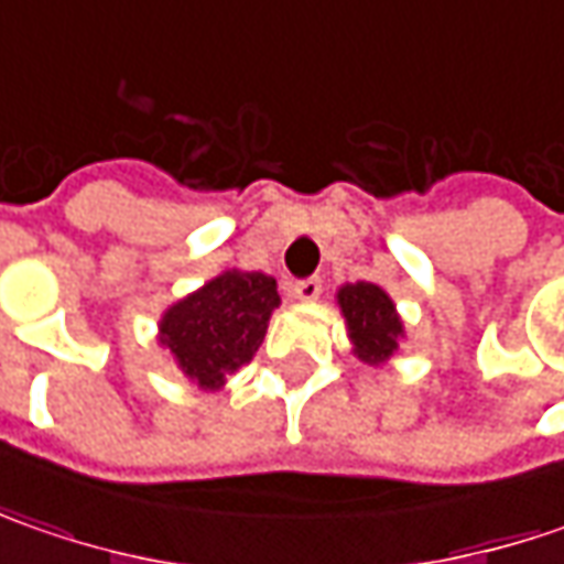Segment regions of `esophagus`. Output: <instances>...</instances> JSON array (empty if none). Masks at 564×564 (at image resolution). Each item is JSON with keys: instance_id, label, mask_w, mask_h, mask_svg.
Returning <instances> with one entry per match:
<instances>
[{"instance_id": "1", "label": "esophagus", "mask_w": 564, "mask_h": 564, "mask_svg": "<svg viewBox=\"0 0 564 564\" xmlns=\"http://www.w3.org/2000/svg\"><path fill=\"white\" fill-rule=\"evenodd\" d=\"M323 292V282L319 279H301V282H294L292 294L301 301V304H314L316 297Z\"/></svg>"}]
</instances>
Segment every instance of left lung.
Segmentation results:
<instances>
[{
	"instance_id": "obj_1",
	"label": "left lung",
	"mask_w": 564,
	"mask_h": 564,
	"mask_svg": "<svg viewBox=\"0 0 564 564\" xmlns=\"http://www.w3.org/2000/svg\"><path fill=\"white\" fill-rule=\"evenodd\" d=\"M336 304L345 316L351 355L370 367H382L399 355L404 341V319L395 301L373 282H345L336 292Z\"/></svg>"
}]
</instances>
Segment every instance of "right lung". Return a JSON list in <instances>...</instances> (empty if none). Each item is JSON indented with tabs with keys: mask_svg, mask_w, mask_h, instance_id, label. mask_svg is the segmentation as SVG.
<instances>
[{
	"mask_svg": "<svg viewBox=\"0 0 564 564\" xmlns=\"http://www.w3.org/2000/svg\"><path fill=\"white\" fill-rule=\"evenodd\" d=\"M279 304L272 275L226 270L165 307L156 341L191 386L216 392L257 355Z\"/></svg>",
	"mask_w": 564,
	"mask_h": 564,
	"instance_id": "right-lung-1",
	"label": "right lung"
}]
</instances>
